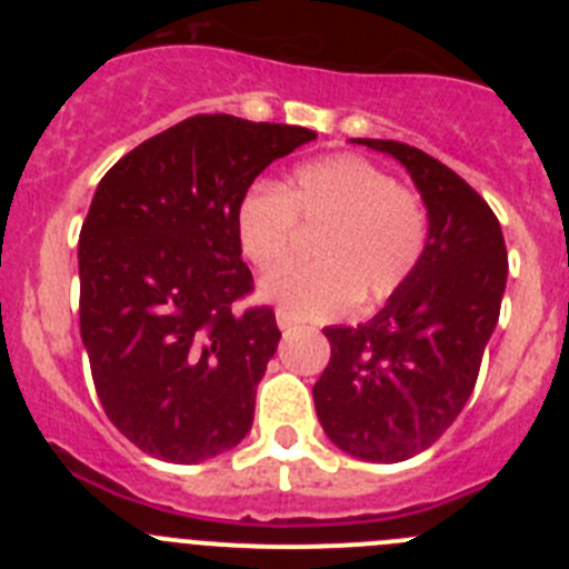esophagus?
<instances>
[{"label":"esophagus","mask_w":569,"mask_h":569,"mask_svg":"<svg viewBox=\"0 0 569 569\" xmlns=\"http://www.w3.org/2000/svg\"><path fill=\"white\" fill-rule=\"evenodd\" d=\"M276 325H279L281 330H290V328H296V319L293 316L284 313V310H279V313H276Z\"/></svg>","instance_id":"obj_1"}]
</instances>
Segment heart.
I'll use <instances>...</instances> for the list:
<instances>
[{"mask_svg": "<svg viewBox=\"0 0 569 569\" xmlns=\"http://www.w3.org/2000/svg\"><path fill=\"white\" fill-rule=\"evenodd\" d=\"M301 228H319L310 264L264 279L261 296L293 319H328L350 305L393 299L425 259L421 196L356 153L321 156L290 173L284 188L253 182L233 210L239 253L259 273L281 268Z\"/></svg>", "mask_w": 569, "mask_h": 569, "instance_id": "heart-1", "label": "heart"}]
</instances>
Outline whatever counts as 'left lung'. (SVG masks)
<instances>
[{
	"mask_svg": "<svg viewBox=\"0 0 569 569\" xmlns=\"http://www.w3.org/2000/svg\"><path fill=\"white\" fill-rule=\"evenodd\" d=\"M396 156L427 204V250L405 288L356 328H328L316 416L339 450L393 465L441 439L470 399L499 321L507 248L490 204L413 144L356 139Z\"/></svg>",
	"mask_w": 569,
	"mask_h": 569,
	"instance_id": "obj_1",
	"label": "left lung"
}]
</instances>
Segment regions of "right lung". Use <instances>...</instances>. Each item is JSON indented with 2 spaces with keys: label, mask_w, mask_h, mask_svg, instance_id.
Segmentation results:
<instances>
[{
  "label": "right lung",
  "mask_w": 569,
  "mask_h": 569,
  "mask_svg": "<svg viewBox=\"0 0 569 569\" xmlns=\"http://www.w3.org/2000/svg\"><path fill=\"white\" fill-rule=\"evenodd\" d=\"M316 130L199 113L150 136L99 182L79 233V330L99 401L139 450L196 465L239 445L281 333L236 313L253 273L233 210Z\"/></svg>",
  "instance_id": "right-lung-1"
}]
</instances>
